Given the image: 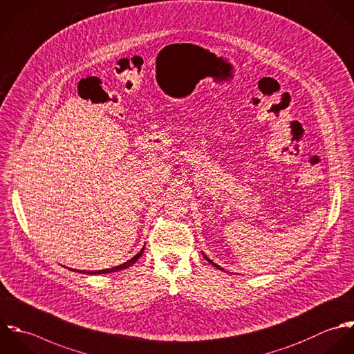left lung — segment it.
I'll list each match as a JSON object with an SVG mask.
<instances>
[{"mask_svg": "<svg viewBox=\"0 0 354 354\" xmlns=\"http://www.w3.org/2000/svg\"><path fill=\"white\" fill-rule=\"evenodd\" d=\"M203 255H205V254H203ZM205 258H206V259H207V261H209V262H210V263H212V265H214V266H216V268H217V269H220V270H221V269H223V268H221V266H220V265H217V263H214V262H213V261H212V259H209V258H207V257H206V255H205Z\"/></svg>", "mask_w": 354, "mask_h": 354, "instance_id": "obj_1", "label": "left lung"}]
</instances>
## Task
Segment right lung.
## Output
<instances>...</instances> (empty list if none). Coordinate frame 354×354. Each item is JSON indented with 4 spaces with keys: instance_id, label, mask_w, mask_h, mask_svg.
Returning a JSON list of instances; mask_svg holds the SVG:
<instances>
[{
    "instance_id": "add662e5",
    "label": "right lung",
    "mask_w": 354,
    "mask_h": 354,
    "mask_svg": "<svg viewBox=\"0 0 354 354\" xmlns=\"http://www.w3.org/2000/svg\"><path fill=\"white\" fill-rule=\"evenodd\" d=\"M144 248L145 247H142L141 250H140V252L138 254H136L133 258H130L129 261H126L124 263H122V265H118V266H114V268H110V269H103V270H96V272H84V270H77V272H80V273H86V274H102V273H111V272H118V270H122V269H126V268H129V266H131L140 257H141V254H142V251H144Z\"/></svg>"
}]
</instances>
